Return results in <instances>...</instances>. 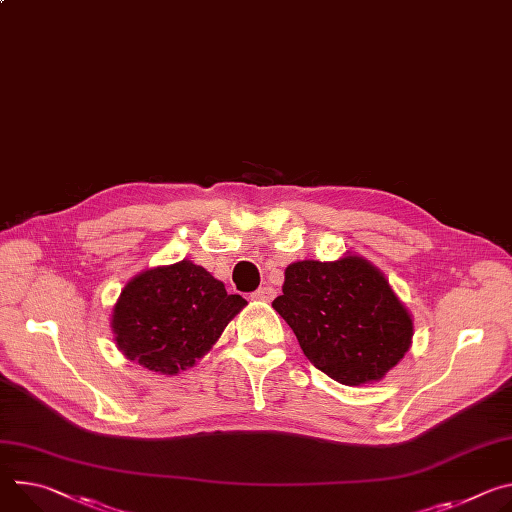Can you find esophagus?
<instances>
[{
	"label": "esophagus",
	"mask_w": 512,
	"mask_h": 512,
	"mask_svg": "<svg viewBox=\"0 0 512 512\" xmlns=\"http://www.w3.org/2000/svg\"><path fill=\"white\" fill-rule=\"evenodd\" d=\"M251 298L257 300V302H271L275 298V290L269 288V286L267 288H259Z\"/></svg>",
	"instance_id": "obj_1"
}]
</instances>
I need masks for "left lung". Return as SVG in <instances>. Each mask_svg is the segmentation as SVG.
<instances>
[{"label":"left lung","mask_w":512,"mask_h":512,"mask_svg":"<svg viewBox=\"0 0 512 512\" xmlns=\"http://www.w3.org/2000/svg\"><path fill=\"white\" fill-rule=\"evenodd\" d=\"M275 312L314 367L345 386L386 378L412 345L414 322L386 275L361 255L286 267Z\"/></svg>","instance_id":"left-lung-1"}]
</instances>
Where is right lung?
I'll list each match as a JSON object with an SVG mask.
<instances>
[{"mask_svg":"<svg viewBox=\"0 0 512 512\" xmlns=\"http://www.w3.org/2000/svg\"><path fill=\"white\" fill-rule=\"evenodd\" d=\"M245 306L202 265L181 259L136 273L112 308L110 327L126 359L177 376L212 349Z\"/></svg>","mask_w":512,"mask_h":512,"instance_id":"add662e5","label":"right lung"}]
</instances>
